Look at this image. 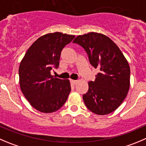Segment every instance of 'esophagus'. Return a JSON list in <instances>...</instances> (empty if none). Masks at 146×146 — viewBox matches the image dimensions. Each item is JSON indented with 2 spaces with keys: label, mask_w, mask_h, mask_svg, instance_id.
Instances as JSON below:
<instances>
[{
  "label": "esophagus",
  "mask_w": 146,
  "mask_h": 146,
  "mask_svg": "<svg viewBox=\"0 0 146 146\" xmlns=\"http://www.w3.org/2000/svg\"><path fill=\"white\" fill-rule=\"evenodd\" d=\"M70 82L71 84H73V85H74V84H76L77 83V80H70Z\"/></svg>",
  "instance_id": "34e87169"
}]
</instances>
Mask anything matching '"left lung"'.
I'll use <instances>...</instances> for the list:
<instances>
[{
    "mask_svg": "<svg viewBox=\"0 0 146 146\" xmlns=\"http://www.w3.org/2000/svg\"><path fill=\"white\" fill-rule=\"evenodd\" d=\"M73 43L83 47L92 66L100 69L83 95L86 107L100 115L111 113L121 105L130 88V69L127 59L119 47L104 34L90 32L80 35Z\"/></svg>",
    "mask_w": 146,
    "mask_h": 146,
    "instance_id": "8db88e82",
    "label": "left lung"
}]
</instances>
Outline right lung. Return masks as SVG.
I'll use <instances>...</instances> for the list:
<instances>
[{
	"instance_id": "right-lung-1",
	"label": "right lung",
	"mask_w": 146,
	"mask_h": 146,
	"mask_svg": "<svg viewBox=\"0 0 146 146\" xmlns=\"http://www.w3.org/2000/svg\"><path fill=\"white\" fill-rule=\"evenodd\" d=\"M74 37L60 32L45 34L33 43L21 62V90L31 105L40 112H55L67 100L69 80L54 77L51 70L59 66L62 49Z\"/></svg>"
}]
</instances>
